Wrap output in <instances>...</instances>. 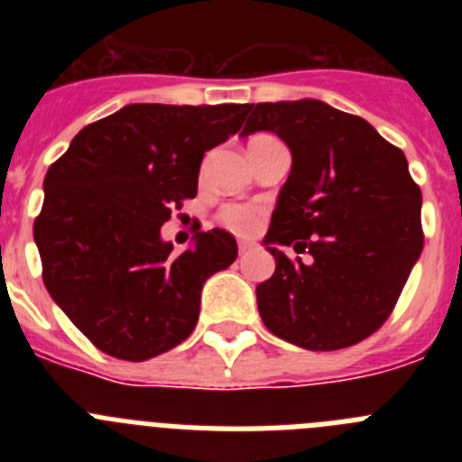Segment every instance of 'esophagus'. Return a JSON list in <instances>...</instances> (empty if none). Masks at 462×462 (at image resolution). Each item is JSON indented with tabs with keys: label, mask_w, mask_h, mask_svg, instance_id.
<instances>
[{
	"label": "esophagus",
	"mask_w": 462,
	"mask_h": 462,
	"mask_svg": "<svg viewBox=\"0 0 462 462\" xmlns=\"http://www.w3.org/2000/svg\"><path fill=\"white\" fill-rule=\"evenodd\" d=\"M252 247H254V245H252V243H245V240H243V243H238L240 256H245V254H247V252H252Z\"/></svg>",
	"instance_id": "esophagus-1"
}]
</instances>
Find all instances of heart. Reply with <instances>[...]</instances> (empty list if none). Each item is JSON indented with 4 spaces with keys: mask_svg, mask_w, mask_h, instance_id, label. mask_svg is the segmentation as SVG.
<instances>
[{
    "mask_svg": "<svg viewBox=\"0 0 462 462\" xmlns=\"http://www.w3.org/2000/svg\"><path fill=\"white\" fill-rule=\"evenodd\" d=\"M217 219L228 231L238 236H250L254 234L261 219H263V208L254 206V203H226L217 212Z\"/></svg>",
    "mask_w": 462,
    "mask_h": 462,
    "instance_id": "b5f03b06",
    "label": "heart"
}]
</instances>
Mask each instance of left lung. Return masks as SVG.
<instances>
[{
    "instance_id": "obj_1",
    "label": "left lung",
    "mask_w": 462,
    "mask_h": 462,
    "mask_svg": "<svg viewBox=\"0 0 462 462\" xmlns=\"http://www.w3.org/2000/svg\"><path fill=\"white\" fill-rule=\"evenodd\" d=\"M240 136L273 132L291 150L263 245L275 273L256 287L273 336L345 349L389 319L423 250L421 189L402 150L370 122L317 99L252 104ZM282 246L310 254L289 260Z\"/></svg>"
}]
</instances>
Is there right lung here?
<instances>
[{
    "mask_svg": "<svg viewBox=\"0 0 462 462\" xmlns=\"http://www.w3.org/2000/svg\"><path fill=\"white\" fill-rule=\"evenodd\" d=\"M250 104H129L73 136L48 169L34 240L43 284L108 356L148 361L194 330L201 289L238 256L222 228L173 254L171 210L194 199L203 154L234 136Z\"/></svg>",
    "mask_w": 462,
    "mask_h": 462,
    "instance_id": "right-lung-1",
    "label": "right lung"
}]
</instances>
